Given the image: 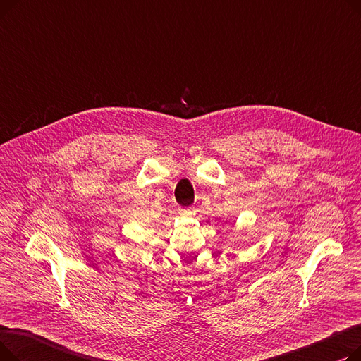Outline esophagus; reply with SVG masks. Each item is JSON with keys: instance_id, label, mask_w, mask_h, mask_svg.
Returning a JSON list of instances; mask_svg holds the SVG:
<instances>
[{"instance_id": "esophagus-1", "label": "esophagus", "mask_w": 361, "mask_h": 361, "mask_svg": "<svg viewBox=\"0 0 361 361\" xmlns=\"http://www.w3.org/2000/svg\"><path fill=\"white\" fill-rule=\"evenodd\" d=\"M181 214L183 215H193L195 209H193V207H185V209H181Z\"/></svg>"}]
</instances>
